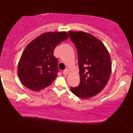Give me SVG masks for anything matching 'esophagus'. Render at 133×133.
<instances>
[{
    "instance_id": "esophagus-1",
    "label": "esophagus",
    "mask_w": 133,
    "mask_h": 133,
    "mask_svg": "<svg viewBox=\"0 0 133 133\" xmlns=\"http://www.w3.org/2000/svg\"><path fill=\"white\" fill-rule=\"evenodd\" d=\"M69 69L68 68H66L65 70H64V71H63V74H64V75H66V74H68L69 73Z\"/></svg>"
}]
</instances>
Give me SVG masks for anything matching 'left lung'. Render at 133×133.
I'll list each match as a JSON object with an SVG mask.
<instances>
[{
  "mask_svg": "<svg viewBox=\"0 0 133 133\" xmlns=\"http://www.w3.org/2000/svg\"><path fill=\"white\" fill-rule=\"evenodd\" d=\"M77 50L80 83L72 87L73 94L82 99L95 96L106 87L111 74V62L108 50L92 35L82 31H69Z\"/></svg>",
  "mask_w": 133,
  "mask_h": 133,
  "instance_id": "left-lung-1",
  "label": "left lung"
}]
</instances>
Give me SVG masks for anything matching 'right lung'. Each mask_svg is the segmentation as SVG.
<instances>
[{
    "label": "right lung",
    "instance_id": "1",
    "mask_svg": "<svg viewBox=\"0 0 133 133\" xmlns=\"http://www.w3.org/2000/svg\"><path fill=\"white\" fill-rule=\"evenodd\" d=\"M69 38L66 32H48L28 44L18 62L17 72L22 84L34 91L50 86L59 72L56 46Z\"/></svg>",
    "mask_w": 133,
    "mask_h": 133
}]
</instances>
